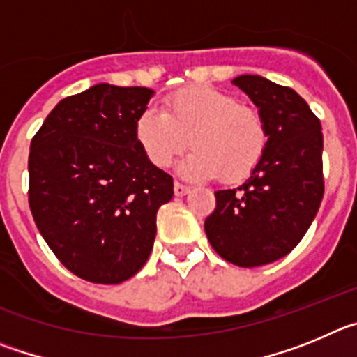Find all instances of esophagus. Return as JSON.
I'll use <instances>...</instances> for the list:
<instances>
[{
    "instance_id": "1",
    "label": "esophagus",
    "mask_w": 357,
    "mask_h": 357,
    "mask_svg": "<svg viewBox=\"0 0 357 357\" xmlns=\"http://www.w3.org/2000/svg\"><path fill=\"white\" fill-rule=\"evenodd\" d=\"M189 191H191V188L181 184V182H175V195H176V197H185Z\"/></svg>"
}]
</instances>
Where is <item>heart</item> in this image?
Wrapping results in <instances>:
<instances>
[{
    "instance_id": "b5f03b06",
    "label": "heart",
    "mask_w": 357,
    "mask_h": 357,
    "mask_svg": "<svg viewBox=\"0 0 357 357\" xmlns=\"http://www.w3.org/2000/svg\"><path fill=\"white\" fill-rule=\"evenodd\" d=\"M135 137L157 168H168L191 141L195 150L178 166L181 175H220L229 182L250 175L266 148L261 116L239 105L232 94L207 85L172 94L164 110H143L135 123Z\"/></svg>"
}]
</instances>
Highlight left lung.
Returning <instances> with one entry per match:
<instances>
[{
  "label": "left lung",
  "mask_w": 357,
  "mask_h": 357,
  "mask_svg": "<svg viewBox=\"0 0 357 357\" xmlns=\"http://www.w3.org/2000/svg\"><path fill=\"white\" fill-rule=\"evenodd\" d=\"M232 84L257 107L266 148L239 188L214 193L216 209L204 227L223 259L254 268L288 255L313 223L324 198V135L320 119L289 87L259 75Z\"/></svg>",
  "instance_id": "1"
}]
</instances>
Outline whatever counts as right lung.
<instances>
[{"label":"right lung","mask_w":357,"mask_h":357,"mask_svg":"<svg viewBox=\"0 0 357 357\" xmlns=\"http://www.w3.org/2000/svg\"><path fill=\"white\" fill-rule=\"evenodd\" d=\"M153 91L96 84L56 103L31 139L28 202L69 272L119 284L148 261L173 178L148 160L135 123Z\"/></svg>","instance_id":"obj_1"}]
</instances>
